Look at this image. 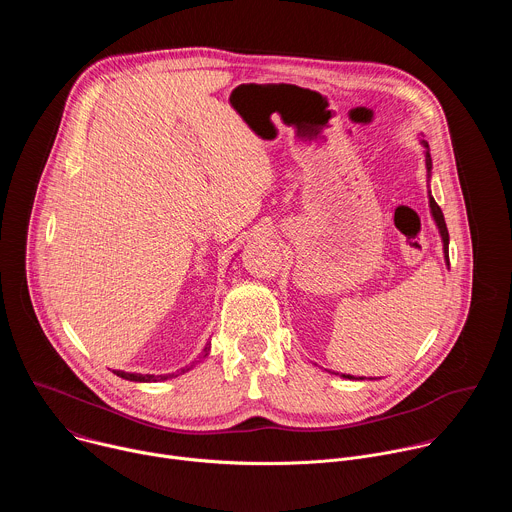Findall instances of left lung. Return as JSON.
<instances>
[{
	"label": "left lung",
	"instance_id": "obj_1",
	"mask_svg": "<svg viewBox=\"0 0 512 512\" xmlns=\"http://www.w3.org/2000/svg\"><path fill=\"white\" fill-rule=\"evenodd\" d=\"M425 148H429L427 141H423ZM425 168H427V174L431 172V156H429V150L425 152ZM429 206H431V214L435 218L437 227H440V233H442V239H444V253H446V261L450 263V255H448V243H450V235H448V227H446V221H444V212L442 208L437 206V202L433 200V196H429ZM346 379H350V375H344Z\"/></svg>",
	"mask_w": 512,
	"mask_h": 512
}]
</instances>
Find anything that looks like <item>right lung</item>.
Masks as SVG:
<instances>
[{
	"label": "right lung",
	"instance_id": "obj_1",
	"mask_svg": "<svg viewBox=\"0 0 512 512\" xmlns=\"http://www.w3.org/2000/svg\"><path fill=\"white\" fill-rule=\"evenodd\" d=\"M117 377L121 379H127V381H139V383H152V381H164L172 375H135V373H123V371H113Z\"/></svg>",
	"mask_w": 512,
	"mask_h": 512
}]
</instances>
